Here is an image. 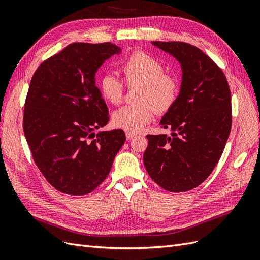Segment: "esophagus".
<instances>
[{
	"instance_id": "34e87169",
	"label": "esophagus",
	"mask_w": 260,
	"mask_h": 260,
	"mask_svg": "<svg viewBox=\"0 0 260 260\" xmlns=\"http://www.w3.org/2000/svg\"><path fill=\"white\" fill-rule=\"evenodd\" d=\"M135 136H136V134H134V133H128V132H127V133H126V139L127 140H132Z\"/></svg>"
}]
</instances>
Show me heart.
<instances>
[{
    "label": "heart",
    "mask_w": 260,
    "mask_h": 260,
    "mask_svg": "<svg viewBox=\"0 0 260 260\" xmlns=\"http://www.w3.org/2000/svg\"><path fill=\"white\" fill-rule=\"evenodd\" d=\"M127 87L140 86L136 105H126L113 114V124L128 133H139L153 118L154 109L165 113L179 97L180 85L173 75L165 73L164 64L151 54L136 51L120 66ZM99 90L105 101L119 104L124 96V84L115 76L104 75Z\"/></svg>",
    "instance_id": "b5f03b06"
}]
</instances>
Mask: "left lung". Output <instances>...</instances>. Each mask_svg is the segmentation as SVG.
<instances>
[{
    "label": "left lung",
    "mask_w": 260,
    "mask_h": 260,
    "mask_svg": "<svg viewBox=\"0 0 260 260\" xmlns=\"http://www.w3.org/2000/svg\"><path fill=\"white\" fill-rule=\"evenodd\" d=\"M152 43L181 63L182 84L159 123L172 134L147 135L143 158L156 184L169 192H185L200 185L222 155L233 121L230 88L222 70L199 48L175 41Z\"/></svg>",
    "instance_id": "left-lung-1"
}]
</instances>
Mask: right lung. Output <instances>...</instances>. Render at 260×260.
Here are the masks:
<instances>
[{"mask_svg":"<svg viewBox=\"0 0 260 260\" xmlns=\"http://www.w3.org/2000/svg\"><path fill=\"white\" fill-rule=\"evenodd\" d=\"M120 48L76 42L43 61L27 91L23 131L38 169L54 189L70 196L92 192L107 178L125 143L106 126V103L95 84L98 68Z\"/></svg>","mask_w":260,"mask_h":260,"instance_id":"1","label":"right lung"}]
</instances>
